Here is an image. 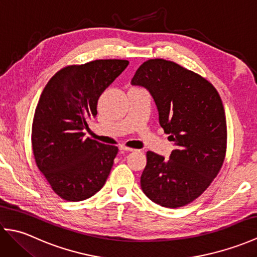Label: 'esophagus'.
I'll use <instances>...</instances> for the list:
<instances>
[{
	"label": "esophagus",
	"mask_w": 257,
	"mask_h": 257,
	"mask_svg": "<svg viewBox=\"0 0 257 257\" xmlns=\"http://www.w3.org/2000/svg\"><path fill=\"white\" fill-rule=\"evenodd\" d=\"M120 150H123V151H135L134 148H129L127 146H120Z\"/></svg>",
	"instance_id": "esophagus-1"
}]
</instances>
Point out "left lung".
Returning <instances> with one entry per match:
<instances>
[{
	"instance_id": "left-lung-1",
	"label": "left lung",
	"mask_w": 257,
	"mask_h": 257,
	"mask_svg": "<svg viewBox=\"0 0 257 257\" xmlns=\"http://www.w3.org/2000/svg\"><path fill=\"white\" fill-rule=\"evenodd\" d=\"M132 84L149 90L160 125L177 146L169 160L147 152L141 189L161 206L187 205L209 188L225 159L226 119L219 92L201 75L162 58L140 65Z\"/></svg>"
}]
</instances>
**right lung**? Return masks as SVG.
<instances>
[{"mask_svg": "<svg viewBox=\"0 0 257 257\" xmlns=\"http://www.w3.org/2000/svg\"><path fill=\"white\" fill-rule=\"evenodd\" d=\"M129 62L97 59L69 65L48 80L35 109L32 148L35 162L58 196L83 201L99 191L118 154L116 146L85 138L101 92Z\"/></svg>", "mask_w": 257, "mask_h": 257, "instance_id": "1", "label": "right lung"}]
</instances>
